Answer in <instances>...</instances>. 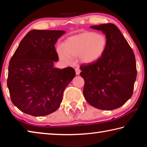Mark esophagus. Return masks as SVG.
Here are the masks:
<instances>
[{
  "label": "esophagus",
  "mask_w": 147,
  "mask_h": 147,
  "mask_svg": "<svg viewBox=\"0 0 147 147\" xmlns=\"http://www.w3.org/2000/svg\"><path fill=\"white\" fill-rule=\"evenodd\" d=\"M75 71H76V75H79L80 73V69L78 67L75 68Z\"/></svg>",
  "instance_id": "esophagus-1"
}]
</instances>
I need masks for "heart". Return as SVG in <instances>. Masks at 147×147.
I'll use <instances>...</instances> for the list:
<instances>
[{
  "mask_svg": "<svg viewBox=\"0 0 147 147\" xmlns=\"http://www.w3.org/2000/svg\"><path fill=\"white\" fill-rule=\"evenodd\" d=\"M107 45L108 40L104 35L86 32L65 39L62 49H58V53L61 60L65 62H69L70 58L79 56L82 63L91 64L102 56Z\"/></svg>",
  "mask_w": 147,
  "mask_h": 147,
  "instance_id": "1",
  "label": "heart"
}]
</instances>
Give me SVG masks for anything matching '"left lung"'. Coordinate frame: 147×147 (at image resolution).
<instances>
[{
  "mask_svg": "<svg viewBox=\"0 0 147 147\" xmlns=\"http://www.w3.org/2000/svg\"><path fill=\"white\" fill-rule=\"evenodd\" d=\"M108 40L105 53L94 63L82 64L80 76L87 102L96 108L112 110L131 98L137 76L135 56L126 39L115 24L91 26Z\"/></svg>",
  "mask_w": 147,
  "mask_h": 147,
  "instance_id": "8db88e82",
  "label": "left lung"
}]
</instances>
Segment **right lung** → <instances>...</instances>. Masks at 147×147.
<instances>
[{"label": "right lung", "instance_id": "right-lung-1", "mask_svg": "<svg viewBox=\"0 0 147 147\" xmlns=\"http://www.w3.org/2000/svg\"><path fill=\"white\" fill-rule=\"evenodd\" d=\"M63 30H32L9 61L7 86L11 100L21 111L45 116L58 109L65 89L76 75L72 67L58 69L54 45Z\"/></svg>", "mask_w": 147, "mask_h": 147}]
</instances>
